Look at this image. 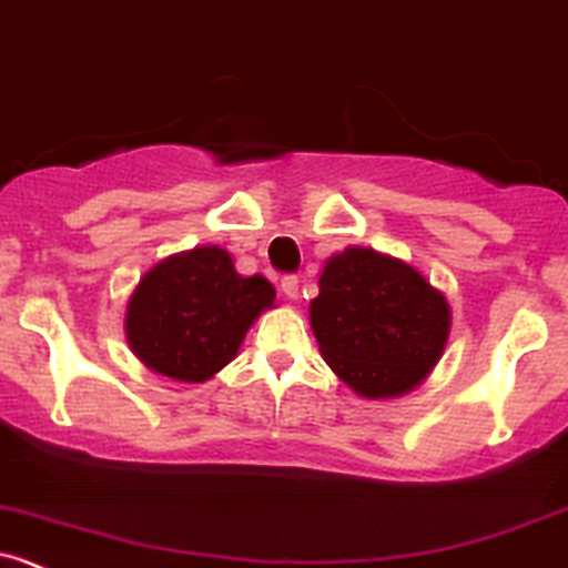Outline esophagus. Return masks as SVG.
Instances as JSON below:
<instances>
[{"mask_svg":"<svg viewBox=\"0 0 568 568\" xmlns=\"http://www.w3.org/2000/svg\"><path fill=\"white\" fill-rule=\"evenodd\" d=\"M280 288H283V294L288 296L291 302L300 300V277H296V274H285L283 283H280Z\"/></svg>","mask_w":568,"mask_h":568,"instance_id":"esophagus-1","label":"esophagus"}]
</instances>
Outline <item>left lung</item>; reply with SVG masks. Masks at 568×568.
Instances as JSON below:
<instances>
[{
	"instance_id": "1",
	"label": "left lung",
	"mask_w": 568,
	"mask_h": 568,
	"mask_svg": "<svg viewBox=\"0 0 568 568\" xmlns=\"http://www.w3.org/2000/svg\"><path fill=\"white\" fill-rule=\"evenodd\" d=\"M310 326L334 373L364 397L414 389L440 359L452 313L414 266L367 247L326 261Z\"/></svg>"
}]
</instances>
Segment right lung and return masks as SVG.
<instances>
[{
	"instance_id": "1",
	"label": "right lung",
	"mask_w": 568,
	"mask_h": 568,
	"mask_svg": "<svg viewBox=\"0 0 568 568\" xmlns=\"http://www.w3.org/2000/svg\"><path fill=\"white\" fill-rule=\"evenodd\" d=\"M272 304L268 280L236 274L225 250L195 247L143 274L124 332L149 369L201 384L234 359L253 321Z\"/></svg>"
}]
</instances>
